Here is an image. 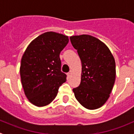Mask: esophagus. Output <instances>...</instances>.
<instances>
[{"label": "esophagus", "instance_id": "obj_1", "mask_svg": "<svg viewBox=\"0 0 134 134\" xmlns=\"http://www.w3.org/2000/svg\"><path fill=\"white\" fill-rule=\"evenodd\" d=\"M71 74H72V72H71V71H69V72L68 73H67V76H68L69 78V77L71 76Z\"/></svg>", "mask_w": 134, "mask_h": 134}]
</instances>
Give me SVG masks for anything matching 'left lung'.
Instances as JSON below:
<instances>
[{"label": "left lung", "mask_w": 134, "mask_h": 134, "mask_svg": "<svg viewBox=\"0 0 134 134\" xmlns=\"http://www.w3.org/2000/svg\"><path fill=\"white\" fill-rule=\"evenodd\" d=\"M82 62L80 84L72 90L82 106L95 109L109 97L115 80V62L108 47L90 35L70 37Z\"/></svg>", "instance_id": "8db88e82"}]
</instances>
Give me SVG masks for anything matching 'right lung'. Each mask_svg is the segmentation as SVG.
<instances>
[{"label":"right lung","instance_id":"right-lung-1","mask_svg":"<svg viewBox=\"0 0 134 134\" xmlns=\"http://www.w3.org/2000/svg\"><path fill=\"white\" fill-rule=\"evenodd\" d=\"M69 42L68 36L54 32L40 35L26 49L20 75L26 97L38 107L51 103L67 75L61 71L59 54Z\"/></svg>","mask_w":134,"mask_h":134}]
</instances>
